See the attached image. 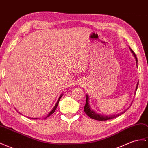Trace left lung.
I'll use <instances>...</instances> for the list:
<instances>
[{
  "label": "left lung",
  "mask_w": 148,
  "mask_h": 148,
  "mask_svg": "<svg viewBox=\"0 0 148 148\" xmlns=\"http://www.w3.org/2000/svg\"><path fill=\"white\" fill-rule=\"evenodd\" d=\"M130 49L131 52L133 53L134 57H135L136 61V63H138V59H137L135 53L134 52V51L130 49ZM138 84H139V82L137 83L136 87V90H135L134 93H136V90L138 89ZM128 109H129V108H127V109H126V110L123 111V112L119 113V114H117L110 115V116H103V115H101V114L95 113L93 110H91L90 105L89 104V97H88V95H86V104H85V107H84V111H85V113L89 117H90L91 118H92L93 119H96V120H98V121H106V120H108V119H110L115 118L119 116H120L121 114L125 113L126 111Z\"/></svg>",
  "instance_id": "obj_1"
}]
</instances>
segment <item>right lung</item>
I'll return each mask as SVG.
<instances>
[{
    "label": "right lung",
    "mask_w": 148,
    "mask_h": 148,
    "mask_svg": "<svg viewBox=\"0 0 148 148\" xmlns=\"http://www.w3.org/2000/svg\"><path fill=\"white\" fill-rule=\"evenodd\" d=\"M63 96V94H62V95H60V97H59V98H58V101H57V103L55 104V106L53 107V108L52 109V110H51L50 112L49 113V114H48L47 116L45 118H47V117H49V116H50V115H51L54 112H55V110L57 109V106H58V103H59V101H60V98H62V97ZM19 113V112H18ZM32 119H37V118H32Z\"/></svg>",
    "instance_id": "1"
}]
</instances>
